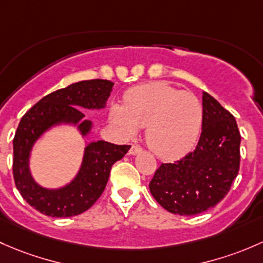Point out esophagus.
Masks as SVG:
<instances>
[{
    "label": "esophagus",
    "instance_id": "esophagus-1",
    "mask_svg": "<svg viewBox=\"0 0 263 263\" xmlns=\"http://www.w3.org/2000/svg\"><path fill=\"white\" fill-rule=\"evenodd\" d=\"M142 151H143V149H142V147H140V145L133 144L132 147H130V149H129V153L133 154V156H134V154L140 153V152H142Z\"/></svg>",
    "mask_w": 263,
    "mask_h": 263
}]
</instances>
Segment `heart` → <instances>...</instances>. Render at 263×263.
<instances>
[{"instance_id":"b5f03b06","label":"heart","mask_w":263,"mask_h":263,"mask_svg":"<svg viewBox=\"0 0 263 263\" xmlns=\"http://www.w3.org/2000/svg\"><path fill=\"white\" fill-rule=\"evenodd\" d=\"M112 124L126 138H134L147 126L145 139L151 149L164 159L187 153L196 143L204 110L190 91H180L163 81L143 83L124 96V105L110 109Z\"/></svg>"}]
</instances>
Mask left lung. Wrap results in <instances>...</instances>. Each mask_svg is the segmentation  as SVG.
<instances>
[{
    "label": "left lung",
    "mask_w": 263,
    "mask_h": 263,
    "mask_svg": "<svg viewBox=\"0 0 263 263\" xmlns=\"http://www.w3.org/2000/svg\"><path fill=\"white\" fill-rule=\"evenodd\" d=\"M202 130L196 148L173 163H162L151 194L172 214L196 215L226 197L239 172L240 133L234 116L202 93Z\"/></svg>",
    "instance_id": "obj_1"
}]
</instances>
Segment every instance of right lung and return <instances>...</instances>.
I'll return each instance as SVG.
<instances>
[{"label":"right lung","instance_id":"obj_1","mask_svg":"<svg viewBox=\"0 0 263 263\" xmlns=\"http://www.w3.org/2000/svg\"><path fill=\"white\" fill-rule=\"evenodd\" d=\"M112 86L111 81L107 80L72 83L43 97L21 118L13 138V180L24 200L37 212L55 218H68L90 209L106 187L111 166L130 148V145H116L104 140L90 143L74 180L57 190L37 185L29 170L32 144L50 126L61 123L77 124L82 135H87L92 123L83 119L85 114L78 107H105Z\"/></svg>","mask_w":263,"mask_h":263}]
</instances>
